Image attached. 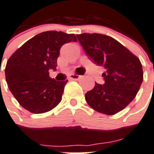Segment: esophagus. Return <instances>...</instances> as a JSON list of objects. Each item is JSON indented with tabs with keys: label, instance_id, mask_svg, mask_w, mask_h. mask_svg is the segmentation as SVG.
Instances as JSON below:
<instances>
[{
	"label": "esophagus",
	"instance_id": "esophagus-1",
	"mask_svg": "<svg viewBox=\"0 0 154 154\" xmlns=\"http://www.w3.org/2000/svg\"><path fill=\"white\" fill-rule=\"evenodd\" d=\"M80 77V75H77V74H72L71 76H70V79H71V80H78Z\"/></svg>",
	"mask_w": 154,
	"mask_h": 154
}]
</instances>
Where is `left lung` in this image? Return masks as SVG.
<instances>
[{
    "instance_id": "left-lung-1",
    "label": "left lung",
    "mask_w": 154,
    "mask_h": 154,
    "mask_svg": "<svg viewBox=\"0 0 154 154\" xmlns=\"http://www.w3.org/2000/svg\"><path fill=\"white\" fill-rule=\"evenodd\" d=\"M90 59L105 68L104 84L95 82L85 94L87 103L99 112L113 115L125 109L139 91L143 68L139 58L111 36L99 33L77 35Z\"/></svg>"
}]
</instances>
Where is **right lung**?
I'll return each mask as SVG.
<instances>
[{
    "mask_svg": "<svg viewBox=\"0 0 154 154\" xmlns=\"http://www.w3.org/2000/svg\"><path fill=\"white\" fill-rule=\"evenodd\" d=\"M71 42H77L74 34L47 31L28 40L10 57L5 79L23 108L32 113H43L60 103L68 80L52 79L49 70L56 69L61 46Z\"/></svg>",
    "mask_w": 154,
    "mask_h": 154,
    "instance_id": "obj_1",
    "label": "right lung"
}]
</instances>
